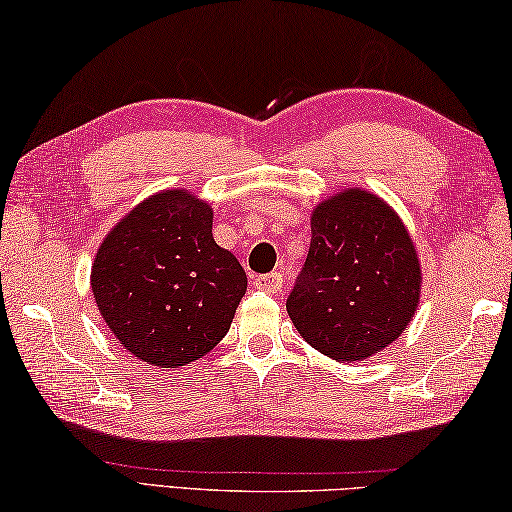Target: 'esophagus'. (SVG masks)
I'll list each match as a JSON object with an SVG mask.
<instances>
[{
  "instance_id": "34e87169",
  "label": "esophagus",
  "mask_w": 512,
  "mask_h": 512,
  "mask_svg": "<svg viewBox=\"0 0 512 512\" xmlns=\"http://www.w3.org/2000/svg\"><path fill=\"white\" fill-rule=\"evenodd\" d=\"M256 288L265 290V292H279L283 288V276L281 272H270V274H261L256 276Z\"/></svg>"
}]
</instances>
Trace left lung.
Listing matches in <instances>:
<instances>
[{
    "label": "left lung",
    "mask_w": 512,
    "mask_h": 512,
    "mask_svg": "<svg viewBox=\"0 0 512 512\" xmlns=\"http://www.w3.org/2000/svg\"><path fill=\"white\" fill-rule=\"evenodd\" d=\"M420 261L397 213L365 190L322 201L286 308L308 345L363 360L395 342L420 301Z\"/></svg>",
    "instance_id": "8db88e82"
}]
</instances>
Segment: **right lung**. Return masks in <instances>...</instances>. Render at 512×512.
Instances as JSON below:
<instances>
[{
	"label": "right lung",
	"instance_id": "right-lung-1",
	"mask_svg": "<svg viewBox=\"0 0 512 512\" xmlns=\"http://www.w3.org/2000/svg\"><path fill=\"white\" fill-rule=\"evenodd\" d=\"M213 211L165 190L108 233L92 263V292L120 345L154 367L208 354L247 290V274L213 240Z\"/></svg>",
	"mask_w": 512,
	"mask_h": 512
}]
</instances>
